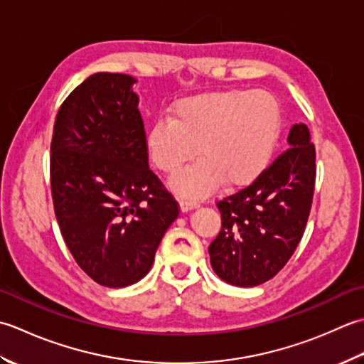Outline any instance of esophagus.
<instances>
[{"label":"esophagus","mask_w":364,"mask_h":364,"mask_svg":"<svg viewBox=\"0 0 364 364\" xmlns=\"http://www.w3.org/2000/svg\"><path fill=\"white\" fill-rule=\"evenodd\" d=\"M179 204H181V212H183V213L196 209V207H198V203L190 201V199H181Z\"/></svg>","instance_id":"34e87169"}]
</instances>
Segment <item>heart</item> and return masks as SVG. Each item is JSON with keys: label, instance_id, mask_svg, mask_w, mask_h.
Masks as SVG:
<instances>
[{"label": "heart", "instance_id": "heart-1", "mask_svg": "<svg viewBox=\"0 0 364 364\" xmlns=\"http://www.w3.org/2000/svg\"><path fill=\"white\" fill-rule=\"evenodd\" d=\"M281 130V108L267 91H215L190 95L171 108L169 121L160 119L146 133V152L159 171L177 176L185 199H198L217 183L228 188L253 182L269 165Z\"/></svg>", "mask_w": 364, "mask_h": 364}]
</instances>
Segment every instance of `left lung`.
I'll use <instances>...</instances> for the list:
<instances>
[{
	"instance_id": "left-lung-1",
	"label": "left lung",
	"mask_w": 364,
	"mask_h": 364,
	"mask_svg": "<svg viewBox=\"0 0 364 364\" xmlns=\"http://www.w3.org/2000/svg\"><path fill=\"white\" fill-rule=\"evenodd\" d=\"M289 149L247 187L217 203L221 231L210 265L226 283L253 287L272 279L299 247L313 204L316 149L305 124L292 125Z\"/></svg>"
}]
</instances>
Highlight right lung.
Masks as SVG:
<instances>
[{
	"label": "right lung",
	"instance_id": "right-lung-1",
	"mask_svg": "<svg viewBox=\"0 0 364 364\" xmlns=\"http://www.w3.org/2000/svg\"><path fill=\"white\" fill-rule=\"evenodd\" d=\"M136 80L99 72L58 111L50 155L55 215L73 259L105 287L149 273L179 204L149 169Z\"/></svg>",
	"mask_w": 364,
	"mask_h": 364
}]
</instances>
